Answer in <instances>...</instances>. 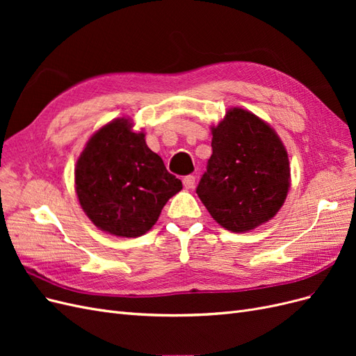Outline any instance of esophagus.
Instances as JSON below:
<instances>
[{"label": "esophagus", "instance_id": "34e87169", "mask_svg": "<svg viewBox=\"0 0 356 356\" xmlns=\"http://www.w3.org/2000/svg\"><path fill=\"white\" fill-rule=\"evenodd\" d=\"M182 184H184L186 188H193L196 184V177L195 175H186L182 178Z\"/></svg>", "mask_w": 356, "mask_h": 356}]
</instances>
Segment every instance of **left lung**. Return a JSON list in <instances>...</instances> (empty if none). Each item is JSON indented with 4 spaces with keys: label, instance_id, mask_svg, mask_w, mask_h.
I'll return each mask as SVG.
<instances>
[{
    "label": "left lung",
    "instance_id": "obj_1",
    "mask_svg": "<svg viewBox=\"0 0 356 356\" xmlns=\"http://www.w3.org/2000/svg\"><path fill=\"white\" fill-rule=\"evenodd\" d=\"M212 156L196 188L212 218L236 233L273 218L289 188L286 149L260 117L232 108L212 127Z\"/></svg>",
    "mask_w": 356,
    "mask_h": 356
}]
</instances>
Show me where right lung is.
Wrapping results in <instances>:
<instances>
[{
  "mask_svg": "<svg viewBox=\"0 0 356 356\" xmlns=\"http://www.w3.org/2000/svg\"><path fill=\"white\" fill-rule=\"evenodd\" d=\"M144 138L132 132L127 118H115L89 139L75 166L83 211L96 227L114 236L147 233L182 188Z\"/></svg>",
  "mask_w": 356,
  "mask_h": 356,
  "instance_id": "add662e5",
  "label": "right lung"
}]
</instances>
